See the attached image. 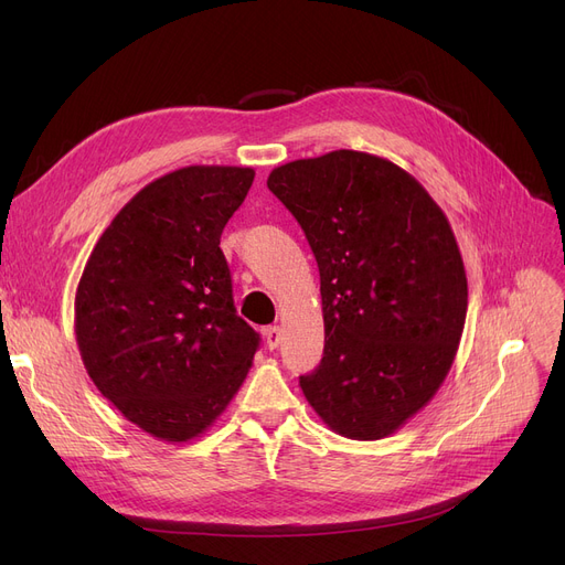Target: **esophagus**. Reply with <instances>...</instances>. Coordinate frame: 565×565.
<instances>
[{
    "mask_svg": "<svg viewBox=\"0 0 565 565\" xmlns=\"http://www.w3.org/2000/svg\"><path fill=\"white\" fill-rule=\"evenodd\" d=\"M281 343V330L277 328V324H270V328L265 330V345L270 350H277Z\"/></svg>",
    "mask_w": 565,
    "mask_h": 565,
    "instance_id": "esophagus-1",
    "label": "esophagus"
}]
</instances>
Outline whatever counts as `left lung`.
I'll return each mask as SVG.
<instances>
[{"label": "left lung", "mask_w": 565, "mask_h": 565, "mask_svg": "<svg viewBox=\"0 0 565 565\" xmlns=\"http://www.w3.org/2000/svg\"><path fill=\"white\" fill-rule=\"evenodd\" d=\"M320 273L324 350L300 387L350 439L398 430L439 390L462 337L467 277L447 215L398 164L332 151L273 169Z\"/></svg>", "instance_id": "1"}]
</instances>
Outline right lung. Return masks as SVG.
Listing matches in <instances>:
<instances>
[{
  "label": "right lung",
  "mask_w": 565,
  "mask_h": 565,
  "mask_svg": "<svg viewBox=\"0 0 565 565\" xmlns=\"http://www.w3.org/2000/svg\"><path fill=\"white\" fill-rule=\"evenodd\" d=\"M249 167L194 164L137 192L100 235L75 295V337L98 392L148 435L211 428L260 337L233 305L220 237Z\"/></svg>",
  "instance_id": "right-lung-1"
}]
</instances>
